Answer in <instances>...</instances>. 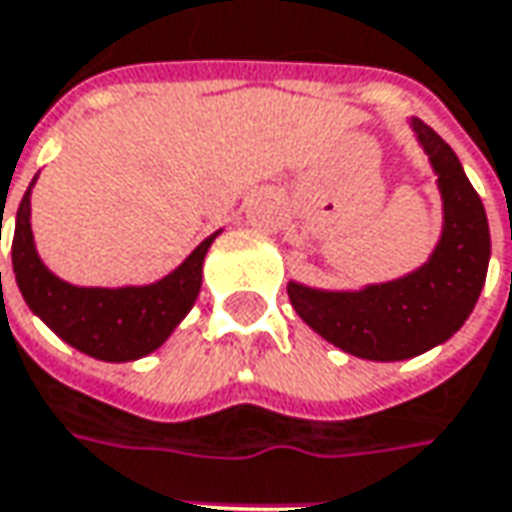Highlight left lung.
I'll return each instance as SVG.
<instances>
[{
	"label": "left lung",
	"instance_id": "obj_1",
	"mask_svg": "<svg viewBox=\"0 0 512 512\" xmlns=\"http://www.w3.org/2000/svg\"><path fill=\"white\" fill-rule=\"evenodd\" d=\"M411 124L445 201V229L431 260L408 277L362 291L289 283L294 311L328 343L362 360H408L445 343L470 317L487 277L490 229L482 198L442 135L419 118Z\"/></svg>",
	"mask_w": 512,
	"mask_h": 512
}]
</instances>
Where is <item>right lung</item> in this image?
Instances as JSON below:
<instances>
[{
  "instance_id": "obj_1",
  "label": "right lung",
  "mask_w": 512,
  "mask_h": 512,
  "mask_svg": "<svg viewBox=\"0 0 512 512\" xmlns=\"http://www.w3.org/2000/svg\"><path fill=\"white\" fill-rule=\"evenodd\" d=\"M33 186V184H30ZM30 186L16 212L13 274L25 303L53 328L64 343L107 362L147 357L184 320L201 291L203 257L212 246L206 238L184 263L152 286L84 289L47 272L36 255L30 232Z\"/></svg>"
}]
</instances>
